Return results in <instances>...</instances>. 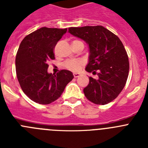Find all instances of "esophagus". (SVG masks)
Listing matches in <instances>:
<instances>
[{
	"instance_id": "esophagus-1",
	"label": "esophagus",
	"mask_w": 148,
	"mask_h": 148,
	"mask_svg": "<svg viewBox=\"0 0 148 148\" xmlns=\"http://www.w3.org/2000/svg\"><path fill=\"white\" fill-rule=\"evenodd\" d=\"M73 75H74V77H75V78H78V77L80 76V74H79V73H73Z\"/></svg>"
}]
</instances>
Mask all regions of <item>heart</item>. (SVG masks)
<instances>
[{"mask_svg":"<svg viewBox=\"0 0 148 148\" xmlns=\"http://www.w3.org/2000/svg\"><path fill=\"white\" fill-rule=\"evenodd\" d=\"M65 67L73 71H78L82 66V62L80 60H68L64 63Z\"/></svg>","mask_w":148,"mask_h":148,"instance_id":"obj_1","label":"heart"}]
</instances>
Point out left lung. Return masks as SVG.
Here are the masks:
<instances>
[{
	"label": "left lung",
	"mask_w": 148,
	"mask_h": 148,
	"mask_svg": "<svg viewBox=\"0 0 148 148\" xmlns=\"http://www.w3.org/2000/svg\"><path fill=\"white\" fill-rule=\"evenodd\" d=\"M69 32L84 40L89 47L88 64L85 70L95 75L90 77L84 93L96 104H107L114 100L125 86L129 73L127 52L118 36L102 26L70 27Z\"/></svg>",
	"instance_id": "obj_1"
}]
</instances>
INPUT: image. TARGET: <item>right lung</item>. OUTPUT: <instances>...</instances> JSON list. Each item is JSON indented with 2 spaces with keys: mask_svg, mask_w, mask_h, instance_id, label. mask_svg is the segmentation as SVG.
Listing matches in <instances>:
<instances>
[{
  "mask_svg": "<svg viewBox=\"0 0 148 148\" xmlns=\"http://www.w3.org/2000/svg\"><path fill=\"white\" fill-rule=\"evenodd\" d=\"M66 30L41 27L27 35L19 46L17 78L23 92L35 102L48 104L57 100L74 77L66 70L56 75L47 72L48 61L55 59L53 49Z\"/></svg>",
  "mask_w": 148,
  "mask_h": 148,
  "instance_id": "add662e5",
  "label": "right lung"
}]
</instances>
